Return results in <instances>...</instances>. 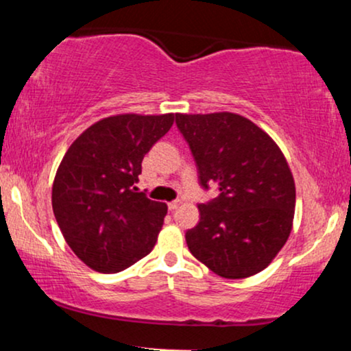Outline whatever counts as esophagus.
I'll return each instance as SVG.
<instances>
[{
	"mask_svg": "<svg viewBox=\"0 0 351 351\" xmlns=\"http://www.w3.org/2000/svg\"><path fill=\"white\" fill-rule=\"evenodd\" d=\"M178 206H180V201H171V203H168V209H170V211H175Z\"/></svg>",
	"mask_w": 351,
	"mask_h": 351,
	"instance_id": "34e87169",
	"label": "esophagus"
}]
</instances>
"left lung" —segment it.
I'll use <instances>...</instances> for the list:
<instances>
[{"mask_svg":"<svg viewBox=\"0 0 351 351\" xmlns=\"http://www.w3.org/2000/svg\"><path fill=\"white\" fill-rule=\"evenodd\" d=\"M204 188L221 195L199 204L186 232L193 256L224 279L264 271L287 243L295 213V181L284 153L261 127L232 112L176 114Z\"/></svg>","mask_w":351,"mask_h":351,"instance_id":"8db88e82","label":"left lung"}]
</instances>
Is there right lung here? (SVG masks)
Returning a JSON list of instances; mask_svg holds the SVG:
<instances>
[{
    "label": "right lung",
    "instance_id": "right-lung-1",
    "mask_svg": "<svg viewBox=\"0 0 351 351\" xmlns=\"http://www.w3.org/2000/svg\"><path fill=\"white\" fill-rule=\"evenodd\" d=\"M175 114L110 115L80 134L60 160L52 211L64 239L87 267L120 272L152 252L167 204L136 193L142 160Z\"/></svg>",
    "mask_w": 351,
    "mask_h": 351
}]
</instances>
